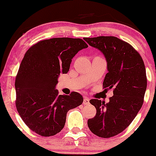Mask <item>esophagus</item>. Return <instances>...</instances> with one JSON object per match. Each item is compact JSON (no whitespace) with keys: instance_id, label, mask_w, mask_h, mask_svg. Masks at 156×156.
<instances>
[{"instance_id":"esophagus-1","label":"esophagus","mask_w":156,"mask_h":156,"mask_svg":"<svg viewBox=\"0 0 156 156\" xmlns=\"http://www.w3.org/2000/svg\"><path fill=\"white\" fill-rule=\"evenodd\" d=\"M90 103V100L87 97H84V101H83V104L84 105H88Z\"/></svg>"}]
</instances>
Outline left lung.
I'll use <instances>...</instances> for the list:
<instances>
[{
	"mask_svg": "<svg viewBox=\"0 0 156 156\" xmlns=\"http://www.w3.org/2000/svg\"><path fill=\"white\" fill-rule=\"evenodd\" d=\"M84 39L104 55L108 73L103 87L114 88L108 103L97 99L90 100L97 114L88 119L87 125L97 136L112 137L126 129L142 107L147 86L145 65L139 53L118 37L100 36Z\"/></svg>",
	"mask_w": 156,
	"mask_h": 156,
	"instance_id": "1",
	"label": "left lung"
}]
</instances>
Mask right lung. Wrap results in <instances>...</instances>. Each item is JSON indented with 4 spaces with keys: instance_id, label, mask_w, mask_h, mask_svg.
<instances>
[{
    "instance_id": "right-lung-1",
    "label": "right lung",
    "mask_w": 156,
    "mask_h": 156,
    "mask_svg": "<svg viewBox=\"0 0 156 156\" xmlns=\"http://www.w3.org/2000/svg\"><path fill=\"white\" fill-rule=\"evenodd\" d=\"M87 47L82 39L54 37L27 50L16 77V107L32 131L43 136L56 134L69 110L82 104L81 94L59 95L56 86L59 74H66L72 58Z\"/></svg>"
}]
</instances>
